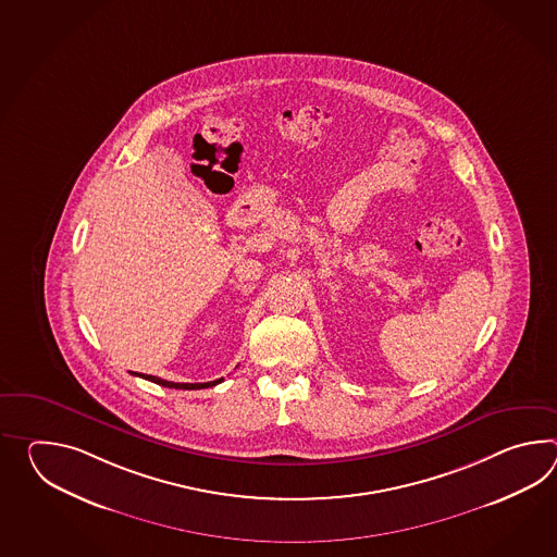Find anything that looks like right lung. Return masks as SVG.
Segmentation results:
<instances>
[{"mask_svg": "<svg viewBox=\"0 0 557 557\" xmlns=\"http://www.w3.org/2000/svg\"><path fill=\"white\" fill-rule=\"evenodd\" d=\"M137 377H144L148 382L153 384L163 385V387H173V389H201V387H213V385L222 384L223 377L215 380V382H206V384H175V382H168V380H161L156 375H146V373H134Z\"/></svg>", "mask_w": 557, "mask_h": 557, "instance_id": "add662e5", "label": "right lung"}]
</instances>
